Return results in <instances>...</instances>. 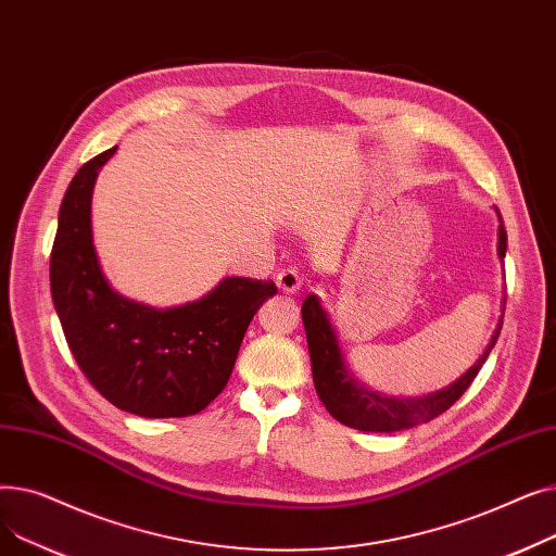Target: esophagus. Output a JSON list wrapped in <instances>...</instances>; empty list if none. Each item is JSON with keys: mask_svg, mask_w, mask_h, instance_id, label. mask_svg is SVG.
Masks as SVG:
<instances>
[{"mask_svg": "<svg viewBox=\"0 0 556 556\" xmlns=\"http://www.w3.org/2000/svg\"><path fill=\"white\" fill-rule=\"evenodd\" d=\"M279 290H283V293H298V290L302 288V275L298 268H281L275 277Z\"/></svg>", "mask_w": 556, "mask_h": 556, "instance_id": "esophagus-1", "label": "esophagus"}]
</instances>
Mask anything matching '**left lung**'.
I'll return each instance as SVG.
<instances>
[{
    "instance_id": "left-lung-1",
    "label": "left lung",
    "mask_w": 556,
    "mask_h": 556,
    "mask_svg": "<svg viewBox=\"0 0 556 556\" xmlns=\"http://www.w3.org/2000/svg\"><path fill=\"white\" fill-rule=\"evenodd\" d=\"M503 223V218H501ZM507 252V231L501 225L498 229V256L505 258ZM505 315V308H503ZM302 319L308 340V354H311V369H313V383L317 390L319 401L325 403L329 415L340 424L356 428L363 432H396L415 428L419 424H428L434 417L446 413L448 407L469 390L473 378L478 376L480 367L484 365L486 356L501 336L503 319L495 327L484 354L478 363L466 371L462 378L446 390L434 394H426L419 399H394L383 396L363 388L356 378L349 374L336 331L329 323V317L315 295H308L302 304Z\"/></svg>"
}]
</instances>
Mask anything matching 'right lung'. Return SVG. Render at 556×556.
I'll return each instance as SVG.
<instances>
[{"instance_id":"right-lung-1","label":"right lung","mask_w":556,"mask_h":556,"mask_svg":"<svg viewBox=\"0 0 556 556\" xmlns=\"http://www.w3.org/2000/svg\"><path fill=\"white\" fill-rule=\"evenodd\" d=\"M110 149L70 182L51 248V298L72 354L112 405L137 417H189L227 386L248 325L273 281L227 277L210 295L151 308L114 293L92 241V189Z\"/></svg>"}]
</instances>
